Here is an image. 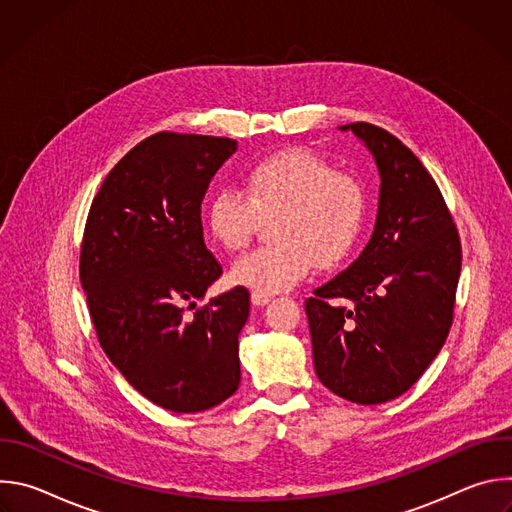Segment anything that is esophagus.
Returning <instances> with one entry per match:
<instances>
[{"instance_id": "obj_1", "label": "esophagus", "mask_w": 512, "mask_h": 512, "mask_svg": "<svg viewBox=\"0 0 512 512\" xmlns=\"http://www.w3.org/2000/svg\"><path fill=\"white\" fill-rule=\"evenodd\" d=\"M271 294H265V291H253L251 294V302L255 304V306H265V304H269L271 302Z\"/></svg>"}]
</instances>
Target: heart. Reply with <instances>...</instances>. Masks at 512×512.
Returning <instances> with one entry per match:
<instances>
[{
    "instance_id": "obj_1",
    "label": "heart",
    "mask_w": 512,
    "mask_h": 512,
    "mask_svg": "<svg viewBox=\"0 0 512 512\" xmlns=\"http://www.w3.org/2000/svg\"><path fill=\"white\" fill-rule=\"evenodd\" d=\"M273 245L241 257L233 279L255 291H283L312 265L332 269L354 249L367 218L362 186L310 150H285L249 168L245 194L216 190L206 206L210 235L229 251L245 249L261 221Z\"/></svg>"
}]
</instances>
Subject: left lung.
<instances>
[{
	"label": "left lung",
	"instance_id": "left-lung-1",
	"mask_svg": "<svg viewBox=\"0 0 512 512\" xmlns=\"http://www.w3.org/2000/svg\"><path fill=\"white\" fill-rule=\"evenodd\" d=\"M373 154L379 212L358 259L306 300L314 367L324 387L358 403L403 395L442 350L462 269L458 229L417 156L371 123L342 125Z\"/></svg>",
	"mask_w": 512,
	"mask_h": 512
}]
</instances>
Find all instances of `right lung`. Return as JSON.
<instances>
[{
    "instance_id": "right-lung-1",
    "label": "right lung",
    "mask_w": 512,
    "mask_h": 512,
    "mask_svg": "<svg viewBox=\"0 0 512 512\" xmlns=\"http://www.w3.org/2000/svg\"><path fill=\"white\" fill-rule=\"evenodd\" d=\"M235 152L229 137L150 135L107 174L87 216L79 269L99 342L137 393L174 413L206 411L241 383L249 291L186 314L223 273L200 204Z\"/></svg>"
}]
</instances>
